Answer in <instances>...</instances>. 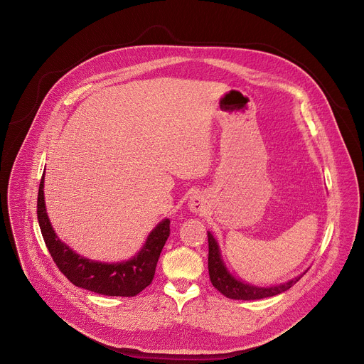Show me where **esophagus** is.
<instances>
[{"label": "esophagus", "instance_id": "34e87169", "mask_svg": "<svg viewBox=\"0 0 364 364\" xmlns=\"http://www.w3.org/2000/svg\"><path fill=\"white\" fill-rule=\"evenodd\" d=\"M189 210L193 213H203L208 209V200L206 196L202 192H195L188 199Z\"/></svg>", "mask_w": 364, "mask_h": 364}]
</instances>
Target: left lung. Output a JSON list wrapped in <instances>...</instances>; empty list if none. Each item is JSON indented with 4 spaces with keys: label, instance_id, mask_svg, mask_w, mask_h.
<instances>
[{
    "label": "left lung",
    "instance_id": "8db88e82",
    "mask_svg": "<svg viewBox=\"0 0 364 364\" xmlns=\"http://www.w3.org/2000/svg\"><path fill=\"white\" fill-rule=\"evenodd\" d=\"M208 244H209L208 269H209L210 282L218 289V291L231 300H247L248 301V300H259V299H267V297L281 294V293L287 291V289L291 288L309 271V268H307L303 274H300L291 279H288L285 282L277 284V285H267V287L255 285V284L244 281L242 278H238L237 275H234L230 271V268L227 267V264L223 258L221 247H220V244H218L216 238L213 237V234L210 231H208Z\"/></svg>",
    "mask_w": 364,
    "mask_h": 364
}]
</instances>
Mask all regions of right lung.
Returning a JSON list of instances; mask_svg holds the SVG:
<instances>
[{
	"label": "right lung",
	"instance_id": "add662e5",
	"mask_svg": "<svg viewBox=\"0 0 364 364\" xmlns=\"http://www.w3.org/2000/svg\"><path fill=\"white\" fill-rule=\"evenodd\" d=\"M37 218L44 242L58 269L75 285L110 297H133L152 282L171 231V221L165 218L151 231L143 247L126 261L102 262L80 255L57 237L50 223L44 200V173L38 188Z\"/></svg>",
	"mask_w": 364,
	"mask_h": 364
}]
</instances>
